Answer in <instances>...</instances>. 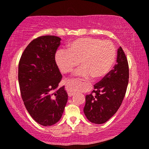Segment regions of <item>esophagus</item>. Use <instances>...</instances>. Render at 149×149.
Returning <instances> with one entry per match:
<instances>
[{"mask_svg":"<svg viewBox=\"0 0 149 149\" xmlns=\"http://www.w3.org/2000/svg\"><path fill=\"white\" fill-rule=\"evenodd\" d=\"M74 94V93L73 92H71V91H69V92L68 93V95L69 97H72Z\"/></svg>","mask_w":149,"mask_h":149,"instance_id":"1","label":"esophagus"}]
</instances>
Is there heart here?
Returning a JSON list of instances; mask_svg holds the SVG:
<instances>
[{
	"mask_svg": "<svg viewBox=\"0 0 149 149\" xmlns=\"http://www.w3.org/2000/svg\"><path fill=\"white\" fill-rule=\"evenodd\" d=\"M116 58V49L113 42L98 38L85 37L73 40L68 50L58 49L55 60L63 73L72 72L80 64L74 76L85 79H100L111 70Z\"/></svg>",
	"mask_w": 149,
	"mask_h": 149,
	"instance_id": "b5f03b06",
	"label": "heart"
}]
</instances>
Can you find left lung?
Segmentation results:
<instances>
[{
	"label": "left lung",
	"instance_id": "left-lung-1",
	"mask_svg": "<svg viewBox=\"0 0 149 149\" xmlns=\"http://www.w3.org/2000/svg\"><path fill=\"white\" fill-rule=\"evenodd\" d=\"M129 81V68L123 50L117 51V64L103 79L93 86L85 96V115L91 123H104L113 117L121 106Z\"/></svg>",
	"mask_w": 149,
	"mask_h": 149
}]
</instances>
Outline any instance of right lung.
<instances>
[{"mask_svg": "<svg viewBox=\"0 0 149 149\" xmlns=\"http://www.w3.org/2000/svg\"><path fill=\"white\" fill-rule=\"evenodd\" d=\"M61 38L42 36L29 43L19 63L18 81L24 104L34 121L51 126L60 121L68 100L64 86L56 92L62 76L55 60Z\"/></svg>", "mask_w": 149, "mask_h": 149, "instance_id": "right-lung-1", "label": "right lung"}]
</instances>
